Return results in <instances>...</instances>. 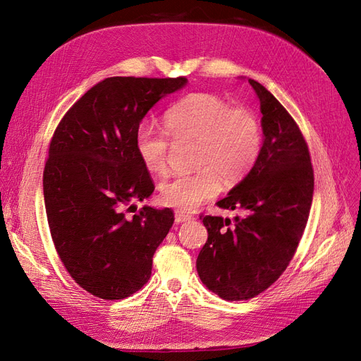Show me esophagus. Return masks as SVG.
Returning a JSON list of instances; mask_svg holds the SVG:
<instances>
[{
    "label": "esophagus",
    "instance_id": "1",
    "mask_svg": "<svg viewBox=\"0 0 361 361\" xmlns=\"http://www.w3.org/2000/svg\"><path fill=\"white\" fill-rule=\"evenodd\" d=\"M173 217H176V223H184V221H190L192 220V216L184 214L183 211H176V214H173Z\"/></svg>",
    "mask_w": 361,
    "mask_h": 361
}]
</instances>
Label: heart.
<instances>
[{
	"label": "heart",
	"mask_w": 361,
	"mask_h": 361,
	"mask_svg": "<svg viewBox=\"0 0 361 361\" xmlns=\"http://www.w3.org/2000/svg\"><path fill=\"white\" fill-rule=\"evenodd\" d=\"M165 128L141 123L135 132V152L142 166L154 176L166 171L169 138L197 141L196 168L160 184L164 205L190 212L221 192V177L235 183L244 178L262 152V128L257 117L212 93H190L166 110Z\"/></svg>",
	"instance_id": "obj_1"
}]
</instances>
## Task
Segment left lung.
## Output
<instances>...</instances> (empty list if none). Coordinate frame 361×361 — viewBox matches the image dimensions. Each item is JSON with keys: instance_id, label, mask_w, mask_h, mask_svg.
I'll list each match as a JSON object with an SVG mask.
<instances>
[{"instance_id": "8db88e82", "label": "left lung", "mask_w": 361, "mask_h": 361, "mask_svg": "<svg viewBox=\"0 0 361 361\" xmlns=\"http://www.w3.org/2000/svg\"><path fill=\"white\" fill-rule=\"evenodd\" d=\"M248 83L260 101L263 144L255 166L220 208L229 219L205 216L208 239L196 269L207 288L224 300H247L271 287L293 259L310 217L314 171L302 132L263 85Z\"/></svg>"}]
</instances>
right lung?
Instances as JSON below:
<instances>
[{
  "mask_svg": "<svg viewBox=\"0 0 361 361\" xmlns=\"http://www.w3.org/2000/svg\"><path fill=\"white\" fill-rule=\"evenodd\" d=\"M185 85L184 77L105 78L66 111L51 138L43 173L51 239L66 271L93 296L125 299L150 279L173 214L144 205L126 216L154 190L133 140L152 106Z\"/></svg>",
  "mask_w": 361,
  "mask_h": 361,
  "instance_id": "add662e5",
  "label": "right lung"
}]
</instances>
